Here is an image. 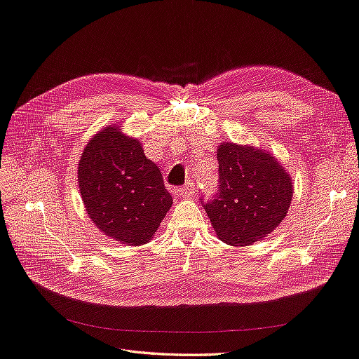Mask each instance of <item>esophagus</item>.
I'll use <instances>...</instances> for the list:
<instances>
[{
    "label": "esophagus",
    "instance_id": "obj_1",
    "mask_svg": "<svg viewBox=\"0 0 359 359\" xmlns=\"http://www.w3.org/2000/svg\"><path fill=\"white\" fill-rule=\"evenodd\" d=\"M178 193H180V196H182V198H191L193 193H195V184H193V182L186 184V186L178 190Z\"/></svg>",
    "mask_w": 359,
    "mask_h": 359
}]
</instances>
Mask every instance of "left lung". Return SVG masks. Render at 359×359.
<instances>
[{"instance_id":"1","label":"left lung","mask_w":359,"mask_h":359,"mask_svg":"<svg viewBox=\"0 0 359 359\" xmlns=\"http://www.w3.org/2000/svg\"><path fill=\"white\" fill-rule=\"evenodd\" d=\"M219 191L205 211L216 236L250 246L273 232L293 199V180L275 156L249 144L220 143Z\"/></svg>"}]
</instances>
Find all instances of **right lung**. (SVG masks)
<instances>
[{"label": "right lung", "mask_w": 359, "mask_h": 359, "mask_svg": "<svg viewBox=\"0 0 359 359\" xmlns=\"http://www.w3.org/2000/svg\"><path fill=\"white\" fill-rule=\"evenodd\" d=\"M79 187L92 224L121 245L148 243L172 207L156 163L144 156L139 139L114 123L86 144Z\"/></svg>", "instance_id": "add662e5"}]
</instances>
